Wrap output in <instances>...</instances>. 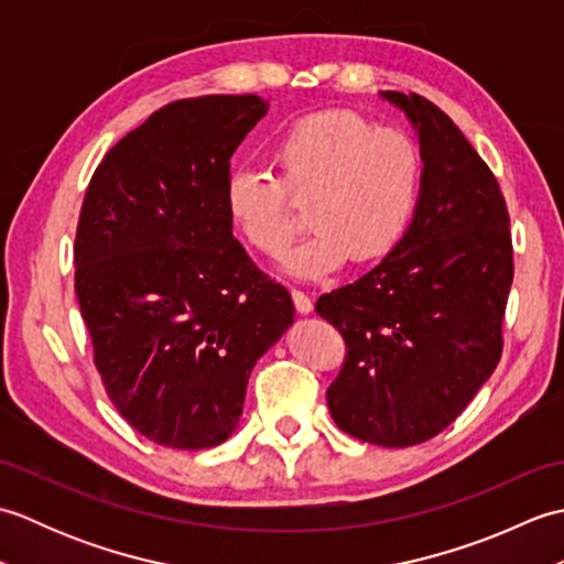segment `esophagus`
I'll list each match as a JSON object with an SVG mask.
<instances>
[{"label": "esophagus", "instance_id": "1", "mask_svg": "<svg viewBox=\"0 0 564 564\" xmlns=\"http://www.w3.org/2000/svg\"><path fill=\"white\" fill-rule=\"evenodd\" d=\"M291 295H293V303H295V310H297V313H301V315H310V313H313V301H310V295H307V293L293 289V291H291Z\"/></svg>", "mask_w": 564, "mask_h": 564}]
</instances>
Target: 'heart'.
Wrapping results in <instances>:
<instances>
[{
    "instance_id": "obj_1",
    "label": "heart",
    "mask_w": 564,
    "mask_h": 564,
    "mask_svg": "<svg viewBox=\"0 0 564 564\" xmlns=\"http://www.w3.org/2000/svg\"><path fill=\"white\" fill-rule=\"evenodd\" d=\"M275 178L239 170L223 188L235 237L261 257H279L303 230L295 206L315 227L289 251L283 269L315 281L344 259L378 261L400 245L416 210L424 162L402 128L376 126L344 109L310 113L273 142Z\"/></svg>"
}]
</instances>
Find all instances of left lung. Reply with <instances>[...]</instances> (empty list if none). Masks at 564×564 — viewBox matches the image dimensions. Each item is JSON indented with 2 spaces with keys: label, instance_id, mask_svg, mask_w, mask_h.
Wrapping results in <instances>:
<instances>
[{
  "label": "left lung",
  "instance_id": "8db88e82",
  "mask_svg": "<svg viewBox=\"0 0 564 564\" xmlns=\"http://www.w3.org/2000/svg\"><path fill=\"white\" fill-rule=\"evenodd\" d=\"M416 128L424 176L400 245L315 310L339 329L346 358L327 390L346 434L416 446L455 422L497 368L513 247L492 170L436 104L382 91Z\"/></svg>",
  "mask_w": 564,
  "mask_h": 564
}]
</instances>
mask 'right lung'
Returning a JSON list of instances; mask_svg holds the SVG:
<instances>
[{"label":"right lung","instance_id":"1","mask_svg":"<svg viewBox=\"0 0 564 564\" xmlns=\"http://www.w3.org/2000/svg\"><path fill=\"white\" fill-rule=\"evenodd\" d=\"M257 94L162 106L118 140L84 194L75 291L116 410L166 448L230 438L251 368L293 325L291 293L254 267L225 218Z\"/></svg>","mask_w":564,"mask_h":564}]
</instances>
